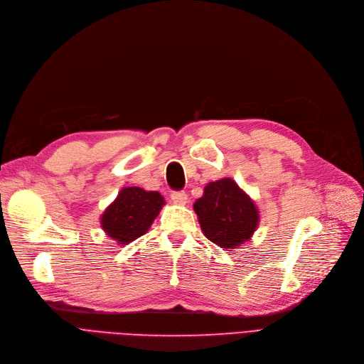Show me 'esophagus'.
I'll use <instances>...</instances> for the list:
<instances>
[{"label": "esophagus", "mask_w": 364, "mask_h": 364, "mask_svg": "<svg viewBox=\"0 0 364 364\" xmlns=\"http://www.w3.org/2000/svg\"><path fill=\"white\" fill-rule=\"evenodd\" d=\"M170 197H171L173 203L179 204V205H183V204H186V201H188V196H186V193H183V191H173V193L170 194Z\"/></svg>", "instance_id": "esophagus-1"}]
</instances>
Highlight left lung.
I'll return each instance as SVG.
<instances>
[{"label": "left lung", "instance_id": "8db88e82", "mask_svg": "<svg viewBox=\"0 0 364 364\" xmlns=\"http://www.w3.org/2000/svg\"><path fill=\"white\" fill-rule=\"evenodd\" d=\"M194 210L204 235L222 249H237L257 228L255 201L231 178L207 183Z\"/></svg>", "mask_w": 364, "mask_h": 364}]
</instances>
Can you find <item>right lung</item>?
<instances>
[{
  "instance_id": "add662e5",
  "label": "right lung",
  "mask_w": 364,
  "mask_h": 364,
  "mask_svg": "<svg viewBox=\"0 0 364 364\" xmlns=\"http://www.w3.org/2000/svg\"><path fill=\"white\" fill-rule=\"evenodd\" d=\"M164 198L157 191H145L139 186H127L100 216L102 230L118 245L144 235L159 216Z\"/></svg>"
}]
</instances>
